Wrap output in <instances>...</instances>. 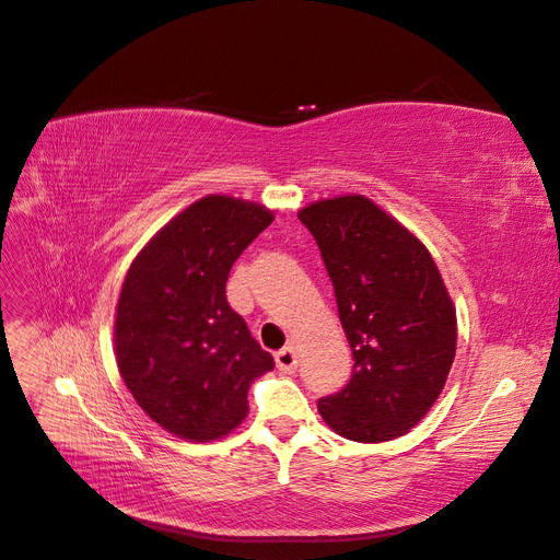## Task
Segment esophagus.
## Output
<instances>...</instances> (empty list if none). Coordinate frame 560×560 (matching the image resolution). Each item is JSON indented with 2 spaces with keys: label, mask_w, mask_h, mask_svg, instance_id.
<instances>
[{
  "label": "esophagus",
  "mask_w": 560,
  "mask_h": 560,
  "mask_svg": "<svg viewBox=\"0 0 560 560\" xmlns=\"http://www.w3.org/2000/svg\"><path fill=\"white\" fill-rule=\"evenodd\" d=\"M276 364H278V369L282 371V374H294L296 364H299L294 346H287L280 352H276Z\"/></svg>",
  "instance_id": "obj_1"
}]
</instances>
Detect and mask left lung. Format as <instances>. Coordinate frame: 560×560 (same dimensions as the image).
I'll use <instances>...</instances> for the list:
<instances>
[{"instance_id": "left-lung-1", "label": "left lung", "mask_w": 560, "mask_h": 560, "mask_svg": "<svg viewBox=\"0 0 560 560\" xmlns=\"http://www.w3.org/2000/svg\"><path fill=\"white\" fill-rule=\"evenodd\" d=\"M325 259L352 376L317 411L350 442L381 444L416 428L442 395L457 346L451 294L430 249L366 196L299 212Z\"/></svg>"}]
</instances>
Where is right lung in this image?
<instances>
[{"label":"right lung","instance_id":"obj_1","mask_svg":"<svg viewBox=\"0 0 560 560\" xmlns=\"http://www.w3.org/2000/svg\"><path fill=\"white\" fill-rule=\"evenodd\" d=\"M273 219L259 202L206 196L173 217L126 273L114 317L118 374L142 411L186 442L238 428L252 381L276 366L226 301L233 261Z\"/></svg>","mask_w":560,"mask_h":560}]
</instances>
